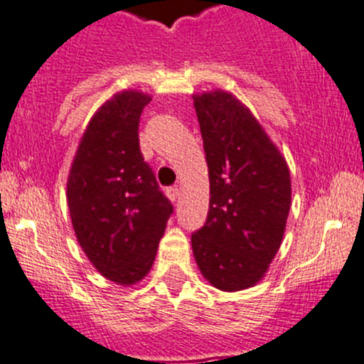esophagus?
Returning a JSON list of instances; mask_svg holds the SVG:
<instances>
[{"label": "esophagus", "instance_id": "34e87169", "mask_svg": "<svg viewBox=\"0 0 364 364\" xmlns=\"http://www.w3.org/2000/svg\"><path fill=\"white\" fill-rule=\"evenodd\" d=\"M166 194H168V198H170L171 201H177L178 200V196H181V189H178L177 186H173V187H168L166 189Z\"/></svg>", "mask_w": 364, "mask_h": 364}]
</instances>
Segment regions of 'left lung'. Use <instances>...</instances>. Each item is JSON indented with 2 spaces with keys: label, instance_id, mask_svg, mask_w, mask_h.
<instances>
[{
  "label": "left lung",
  "instance_id": "obj_1",
  "mask_svg": "<svg viewBox=\"0 0 364 364\" xmlns=\"http://www.w3.org/2000/svg\"><path fill=\"white\" fill-rule=\"evenodd\" d=\"M193 100L210 181L207 221L191 235L194 260L212 287L237 292L264 278L282 246L289 164L235 95L215 90Z\"/></svg>",
  "mask_w": 364,
  "mask_h": 364
}]
</instances>
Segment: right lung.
Returning <instances> with one entry per match:
<instances>
[{"instance_id": "right-lung-1", "label": "right lung", "mask_w": 364, "mask_h": 364, "mask_svg": "<svg viewBox=\"0 0 364 364\" xmlns=\"http://www.w3.org/2000/svg\"><path fill=\"white\" fill-rule=\"evenodd\" d=\"M152 97L124 90L86 125L67 181L75 237L93 267L131 287L152 269L173 205L139 150V117Z\"/></svg>"}]
</instances>
